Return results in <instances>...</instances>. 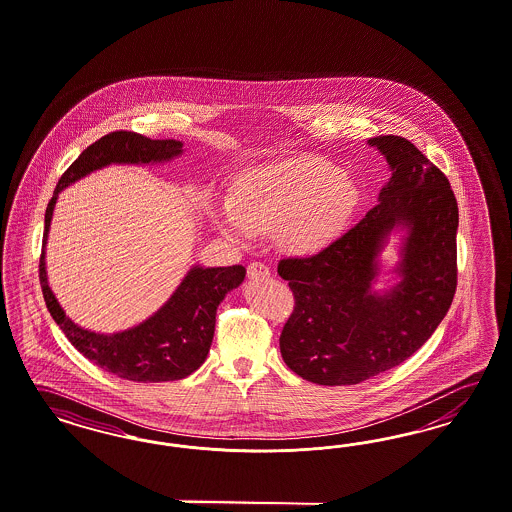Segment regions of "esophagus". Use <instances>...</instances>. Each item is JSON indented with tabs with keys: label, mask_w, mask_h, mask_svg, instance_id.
<instances>
[{
	"label": "esophagus",
	"mask_w": 512,
	"mask_h": 512,
	"mask_svg": "<svg viewBox=\"0 0 512 512\" xmlns=\"http://www.w3.org/2000/svg\"><path fill=\"white\" fill-rule=\"evenodd\" d=\"M248 279H252V281H262V279H269V267L267 265L262 264V262H252V264L248 265Z\"/></svg>",
	"instance_id": "1"
}]
</instances>
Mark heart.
Returning <instances> with one entry per match:
<instances>
[{
  "label": "heart",
  "mask_w": 512,
  "mask_h": 512,
  "mask_svg": "<svg viewBox=\"0 0 512 512\" xmlns=\"http://www.w3.org/2000/svg\"><path fill=\"white\" fill-rule=\"evenodd\" d=\"M359 205L351 174L315 157L284 159L241 172L228 197H210V218L224 237L247 245L273 229L279 247L313 254L328 247Z\"/></svg>",
  "instance_id": "obj_1"
}]
</instances>
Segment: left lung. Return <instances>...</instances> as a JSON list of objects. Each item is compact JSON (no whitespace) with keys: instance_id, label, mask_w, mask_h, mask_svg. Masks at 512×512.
Wrapping results in <instances>:
<instances>
[{"instance_id":"left-lung-1","label":"left lung","mask_w":512,"mask_h":512,"mask_svg":"<svg viewBox=\"0 0 512 512\" xmlns=\"http://www.w3.org/2000/svg\"><path fill=\"white\" fill-rule=\"evenodd\" d=\"M391 178L355 228L309 258H286L279 275L296 307L281 355L317 385H355L412 357L446 317L457 284V201L448 178L402 136L368 140ZM402 230L394 283L376 289L380 252Z\"/></svg>"}]
</instances>
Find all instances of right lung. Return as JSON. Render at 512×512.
<instances>
[{"mask_svg": "<svg viewBox=\"0 0 512 512\" xmlns=\"http://www.w3.org/2000/svg\"><path fill=\"white\" fill-rule=\"evenodd\" d=\"M182 148L184 144L180 140H152L127 131L106 134L83 150L70 169L60 176L57 190L45 210L39 283L51 317L85 359L117 378L138 383L186 378L205 362L214 338L216 309L228 292L245 281L247 269L243 265H191L171 298L152 317L121 332L100 334L76 324L60 307L47 279L45 247L60 191L108 165L167 163L180 157L184 153Z\"/></svg>", "mask_w": 512, "mask_h": 512, "instance_id": "right-lung-1", "label": "right lung"}]
</instances>
